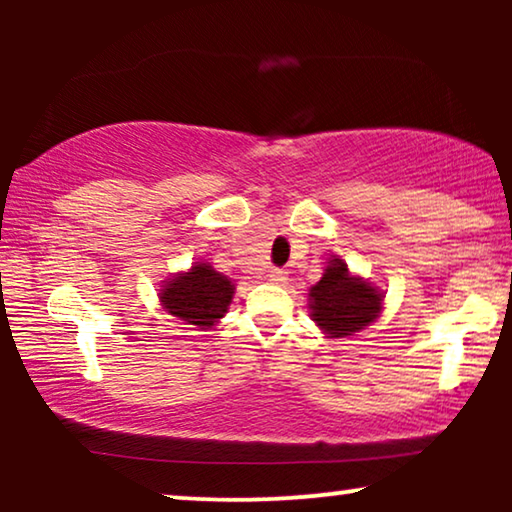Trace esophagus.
<instances>
[{"label": "esophagus", "mask_w": 512, "mask_h": 512, "mask_svg": "<svg viewBox=\"0 0 512 512\" xmlns=\"http://www.w3.org/2000/svg\"><path fill=\"white\" fill-rule=\"evenodd\" d=\"M268 279H270L272 284H284V282H286V270H282V268H272Z\"/></svg>", "instance_id": "esophagus-1"}]
</instances>
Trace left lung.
<instances>
[{"label":"left lung","mask_w":512,"mask_h":512,"mask_svg":"<svg viewBox=\"0 0 512 512\" xmlns=\"http://www.w3.org/2000/svg\"><path fill=\"white\" fill-rule=\"evenodd\" d=\"M310 300L312 319L331 338L359 333L382 310V293L368 282L349 275L347 263H342L340 258H335L324 277L312 286Z\"/></svg>","instance_id":"left-lung-1"}]
</instances>
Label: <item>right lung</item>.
Instances as JSON below:
<instances>
[{
	"label": "right lung",
	"instance_id": "add662e5",
	"mask_svg": "<svg viewBox=\"0 0 512 512\" xmlns=\"http://www.w3.org/2000/svg\"><path fill=\"white\" fill-rule=\"evenodd\" d=\"M233 293V284L226 275L216 272L212 265L198 263L191 272H184L165 284V289L160 291V303L186 324L209 328L228 312Z\"/></svg>",
	"mask_w": 512,
	"mask_h": 512
}]
</instances>
